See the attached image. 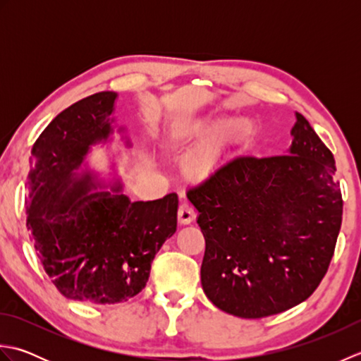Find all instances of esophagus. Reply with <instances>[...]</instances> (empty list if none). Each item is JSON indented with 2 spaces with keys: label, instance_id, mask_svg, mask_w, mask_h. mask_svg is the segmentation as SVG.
I'll return each instance as SVG.
<instances>
[{
  "label": "esophagus",
  "instance_id": "1",
  "mask_svg": "<svg viewBox=\"0 0 361 361\" xmlns=\"http://www.w3.org/2000/svg\"><path fill=\"white\" fill-rule=\"evenodd\" d=\"M197 217V212L194 209V206L190 203H181L178 208V224L180 225H189L192 224Z\"/></svg>",
  "mask_w": 361,
  "mask_h": 361
}]
</instances>
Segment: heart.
I'll return each mask as SVG.
<instances>
[{"label":"heart","instance_id":"1","mask_svg":"<svg viewBox=\"0 0 361 361\" xmlns=\"http://www.w3.org/2000/svg\"><path fill=\"white\" fill-rule=\"evenodd\" d=\"M250 128L251 122L245 118L228 122L203 147L190 153L186 158L185 166H183L186 176L192 180H202L204 176H208L214 171V167L217 166L220 158L225 155L229 142L235 140V137L248 133Z\"/></svg>","mask_w":361,"mask_h":361}]
</instances>
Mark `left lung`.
<instances>
[{
	"label": "left lung",
	"mask_w": 361,
	"mask_h": 361,
	"mask_svg": "<svg viewBox=\"0 0 361 361\" xmlns=\"http://www.w3.org/2000/svg\"><path fill=\"white\" fill-rule=\"evenodd\" d=\"M287 155L235 157L188 190L204 235L202 286L240 318L305 301L323 281L341 228L332 152L296 113Z\"/></svg>",
	"instance_id": "left-lung-1"
}]
</instances>
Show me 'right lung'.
<instances>
[{"label":"right lung","instance_id":"right-lung-1","mask_svg":"<svg viewBox=\"0 0 361 361\" xmlns=\"http://www.w3.org/2000/svg\"><path fill=\"white\" fill-rule=\"evenodd\" d=\"M116 97L102 91L57 114L35 141L27 173L26 225L44 271L65 298L104 305L145 287L178 211L175 192L130 202L119 181L93 192L105 186L79 172L91 147L110 141Z\"/></svg>","mask_w":361,"mask_h":361}]
</instances>
